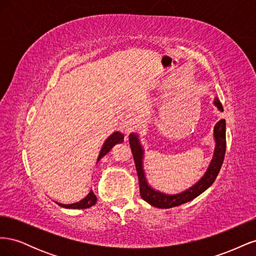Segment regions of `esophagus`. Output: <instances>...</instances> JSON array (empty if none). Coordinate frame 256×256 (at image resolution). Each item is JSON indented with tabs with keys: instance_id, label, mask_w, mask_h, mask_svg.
<instances>
[{
	"instance_id": "obj_1",
	"label": "esophagus",
	"mask_w": 256,
	"mask_h": 256,
	"mask_svg": "<svg viewBox=\"0 0 256 256\" xmlns=\"http://www.w3.org/2000/svg\"><path fill=\"white\" fill-rule=\"evenodd\" d=\"M134 120H132V118H128V120H127V122H126V125H125V128H126V130H131V128L134 127Z\"/></svg>"
}]
</instances>
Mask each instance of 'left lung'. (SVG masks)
I'll return each mask as SVG.
<instances>
[{"mask_svg": "<svg viewBox=\"0 0 256 256\" xmlns=\"http://www.w3.org/2000/svg\"><path fill=\"white\" fill-rule=\"evenodd\" d=\"M214 104L220 111H223L221 102L218 99H216ZM214 140H216V150L212 164L209 166L207 172L200 180L191 188L186 190L182 193L174 196H168L161 193L157 190L152 189L148 182H146L144 170H143V148L138 141V138L136 134H131L129 136V143L131 147V152L134 154V160L136 164V174L138 178V187H140V196L141 198L157 208H172L175 206H180L189 202V200L196 198L200 193H203L214 184V180L218 176L220 168L222 166L224 156H226V120H220L214 126Z\"/></svg>", "mask_w": 256, "mask_h": 256, "instance_id": "obj_1", "label": "left lung"}]
</instances>
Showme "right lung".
<instances>
[{
    "instance_id": "right-lung-1",
    "label": "right lung",
    "mask_w": 256,
    "mask_h": 256,
    "mask_svg": "<svg viewBox=\"0 0 256 256\" xmlns=\"http://www.w3.org/2000/svg\"><path fill=\"white\" fill-rule=\"evenodd\" d=\"M122 142H124V136L120 132H114L113 134H111L104 141V145L102 147V150H100V154H99V156H98L97 162L100 159H102L104 156V154H106L108 152H109L115 144H120V143H122ZM96 200H97L96 196L94 194V192L90 190L88 194L85 196L84 198H82L81 200H79V202L74 203V204H67V205L66 204H60V203H58V204L60 206H62V207H64V208L82 209V208H88V207H90L92 205H95L96 204Z\"/></svg>"
}]
</instances>
